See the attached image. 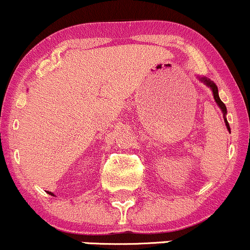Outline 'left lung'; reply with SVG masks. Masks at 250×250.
Segmentation results:
<instances>
[{"instance_id": "obj_1", "label": "left lung", "mask_w": 250, "mask_h": 250, "mask_svg": "<svg viewBox=\"0 0 250 250\" xmlns=\"http://www.w3.org/2000/svg\"><path fill=\"white\" fill-rule=\"evenodd\" d=\"M202 81H203V82H205V84H208V85H209V86L211 87V90H212V92H213V98H215L216 103L218 104L219 108H221V109H222V111H223V114L226 115V114H227V106H226V104H224L223 102H222L221 98H219V96H218V89H217V86H216V84L213 83V82L209 81V79H207V78H202ZM224 122H226V125H227L228 130L230 131L229 123H228L227 119H224Z\"/></svg>"}]
</instances>
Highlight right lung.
Returning <instances> with one entry per match:
<instances>
[{
    "mask_svg": "<svg viewBox=\"0 0 250 250\" xmlns=\"http://www.w3.org/2000/svg\"><path fill=\"white\" fill-rule=\"evenodd\" d=\"M48 193H49V194H51V196H54V194H53V193H51V192H48Z\"/></svg>",
    "mask_w": 250,
    "mask_h": 250,
    "instance_id": "add662e5",
    "label": "right lung"
}]
</instances>
